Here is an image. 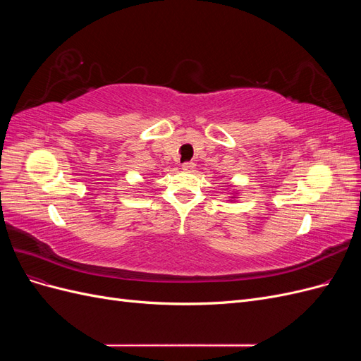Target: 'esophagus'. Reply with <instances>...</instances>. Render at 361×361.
Returning a JSON list of instances; mask_svg holds the SVG:
<instances>
[{"label": "esophagus", "instance_id": "esophagus-1", "mask_svg": "<svg viewBox=\"0 0 361 361\" xmlns=\"http://www.w3.org/2000/svg\"><path fill=\"white\" fill-rule=\"evenodd\" d=\"M194 167H195V164L192 161H188V162H183L182 164V170H185V171H192Z\"/></svg>", "mask_w": 361, "mask_h": 361}]
</instances>
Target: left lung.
Here are the masks:
<instances>
[{"label":"left lung","instance_id":"8db88e82","mask_svg":"<svg viewBox=\"0 0 361 361\" xmlns=\"http://www.w3.org/2000/svg\"><path fill=\"white\" fill-rule=\"evenodd\" d=\"M232 199H235V197H232Z\"/></svg>","mask_w":361,"mask_h":361}]
</instances>
